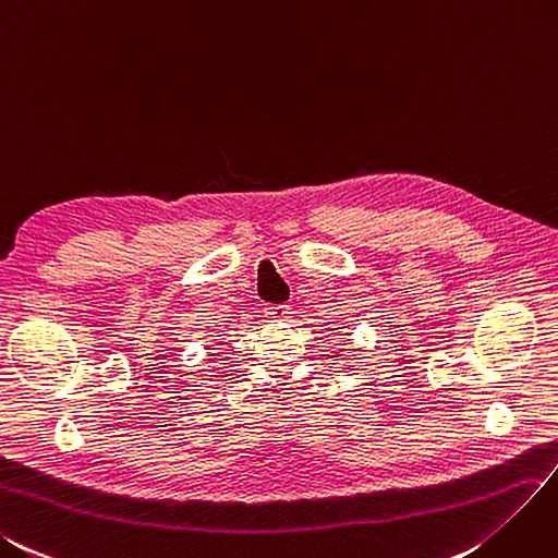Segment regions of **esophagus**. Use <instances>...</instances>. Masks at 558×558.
Wrapping results in <instances>:
<instances>
[{
	"instance_id": "esophagus-1",
	"label": "esophagus",
	"mask_w": 558,
	"mask_h": 558,
	"mask_svg": "<svg viewBox=\"0 0 558 558\" xmlns=\"http://www.w3.org/2000/svg\"><path fill=\"white\" fill-rule=\"evenodd\" d=\"M265 314H267V319H272V322H286L291 314V307L289 305H267Z\"/></svg>"
}]
</instances>
